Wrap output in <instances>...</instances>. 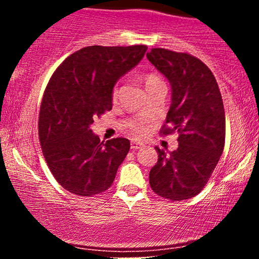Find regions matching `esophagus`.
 Here are the masks:
<instances>
[{"instance_id": "esophagus-1", "label": "esophagus", "mask_w": 259, "mask_h": 259, "mask_svg": "<svg viewBox=\"0 0 259 259\" xmlns=\"http://www.w3.org/2000/svg\"><path fill=\"white\" fill-rule=\"evenodd\" d=\"M145 145L142 144V142L140 141H132L130 142V147H132V150H140V148L144 147Z\"/></svg>"}]
</instances>
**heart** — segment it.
<instances>
[{
	"mask_svg": "<svg viewBox=\"0 0 259 259\" xmlns=\"http://www.w3.org/2000/svg\"><path fill=\"white\" fill-rule=\"evenodd\" d=\"M157 80H159L157 75H154V74H147V75L145 76V84L147 86L150 85L151 82L157 81ZM113 94L115 95V90L113 91ZM130 129H132V132L138 134V135H144V134H146L147 132V127L144 123H133L132 125H130Z\"/></svg>",
	"mask_w": 259,
	"mask_h": 259,
	"instance_id": "heart-1",
	"label": "heart"
}]
</instances>
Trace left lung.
Here are the masks:
<instances>
[{
	"mask_svg": "<svg viewBox=\"0 0 259 259\" xmlns=\"http://www.w3.org/2000/svg\"><path fill=\"white\" fill-rule=\"evenodd\" d=\"M146 56L171 86V105L160 134H179L173 152L154 147L158 160L150 171V185L163 198L187 200L202 191L224 150L222 95L201 59L165 49H152Z\"/></svg>",
	"mask_w": 259,
	"mask_h": 259,
	"instance_id": "8db88e82",
	"label": "left lung"
}]
</instances>
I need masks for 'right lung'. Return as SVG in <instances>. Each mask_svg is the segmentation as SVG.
<instances>
[{
  "instance_id": "add662e5",
  "label": "right lung",
  "mask_w": 259,
  "mask_h": 259,
  "mask_svg": "<svg viewBox=\"0 0 259 259\" xmlns=\"http://www.w3.org/2000/svg\"><path fill=\"white\" fill-rule=\"evenodd\" d=\"M147 46H88L74 52L52 74L38 114V139L47 165L70 194L106 191L130 148L127 139L106 144L90 129L112 109V92L120 76L145 56Z\"/></svg>"
}]
</instances>
